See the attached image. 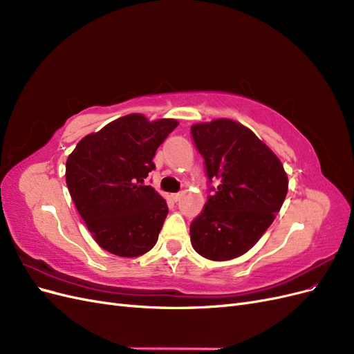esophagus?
<instances>
[{
	"label": "esophagus",
	"mask_w": 354,
	"mask_h": 354,
	"mask_svg": "<svg viewBox=\"0 0 354 354\" xmlns=\"http://www.w3.org/2000/svg\"><path fill=\"white\" fill-rule=\"evenodd\" d=\"M180 198H181V194H180V192H178V194H173V195H171V199H173L174 202H177Z\"/></svg>",
	"instance_id": "34e87169"
}]
</instances>
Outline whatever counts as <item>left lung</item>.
I'll return each mask as SVG.
<instances>
[{"label": "left lung", "mask_w": 354, "mask_h": 354, "mask_svg": "<svg viewBox=\"0 0 354 354\" xmlns=\"http://www.w3.org/2000/svg\"><path fill=\"white\" fill-rule=\"evenodd\" d=\"M205 160L211 195L190 224L195 251L226 261L250 251L270 227L288 192V177L277 158L250 128L232 120L190 128Z\"/></svg>", "instance_id": "8db88e82"}]
</instances>
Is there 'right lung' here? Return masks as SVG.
<instances>
[{"label":"right lung","instance_id":"right-lung-1","mask_svg":"<svg viewBox=\"0 0 354 354\" xmlns=\"http://www.w3.org/2000/svg\"><path fill=\"white\" fill-rule=\"evenodd\" d=\"M176 120L149 122L140 113L85 136L66 160V185L80 216L103 250L118 257L151 251L168 214L145 178Z\"/></svg>","mask_w":354,"mask_h":354}]
</instances>
